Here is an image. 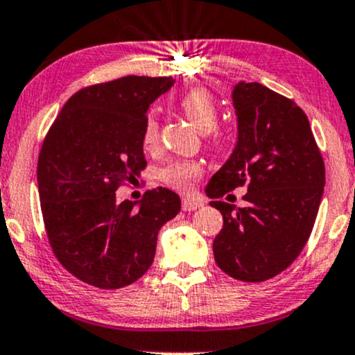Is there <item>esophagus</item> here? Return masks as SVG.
<instances>
[{
  "label": "esophagus",
  "mask_w": 355,
  "mask_h": 355,
  "mask_svg": "<svg viewBox=\"0 0 355 355\" xmlns=\"http://www.w3.org/2000/svg\"><path fill=\"white\" fill-rule=\"evenodd\" d=\"M201 206H202V202L198 201V199H191V198L182 199V209H184V211L199 209V207H201Z\"/></svg>",
  "instance_id": "esophagus-1"
}]
</instances>
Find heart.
I'll return each instance as SVG.
<instances>
[{
  "label": "heart",
  "instance_id": "1",
  "mask_svg": "<svg viewBox=\"0 0 355 355\" xmlns=\"http://www.w3.org/2000/svg\"><path fill=\"white\" fill-rule=\"evenodd\" d=\"M179 107L189 119V123L201 132H209L218 123V106L214 98L206 89H191L179 99ZM157 141V123L153 116H149L144 124L143 144L146 148H151ZM214 143H219V132L212 136ZM202 173V168L196 161H173L166 168L159 171V178L162 182L174 187V189L184 191L191 186V181Z\"/></svg>",
  "mask_w": 355,
  "mask_h": 355
}]
</instances>
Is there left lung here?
I'll list each match as a JSON object with an SVG mask.
<instances>
[{
    "label": "left lung",
    "instance_id": "1",
    "mask_svg": "<svg viewBox=\"0 0 355 355\" xmlns=\"http://www.w3.org/2000/svg\"><path fill=\"white\" fill-rule=\"evenodd\" d=\"M237 141L206 186L223 214L212 243L216 264L231 277L262 282L289 268L309 239L322 199L326 171L311 124L294 101L261 83L232 87ZM248 187L245 208L220 198Z\"/></svg>",
    "mask_w": 355,
    "mask_h": 355
}]
</instances>
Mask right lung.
Here are the masks:
<instances>
[{
    "mask_svg": "<svg viewBox=\"0 0 355 355\" xmlns=\"http://www.w3.org/2000/svg\"><path fill=\"white\" fill-rule=\"evenodd\" d=\"M173 78L124 76L78 91L53 123L37 159V191L49 244L73 276L119 289L144 276L157 234L181 211L166 187L118 202L116 189L146 168L149 104Z\"/></svg>",
    "mask_w": 355,
    "mask_h": 355,
    "instance_id": "right-lung-1",
    "label": "right lung"
}]
</instances>
